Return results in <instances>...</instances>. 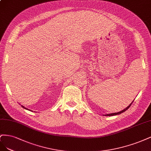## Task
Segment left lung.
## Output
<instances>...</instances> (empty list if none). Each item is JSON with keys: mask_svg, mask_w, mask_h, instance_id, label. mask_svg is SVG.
<instances>
[{"mask_svg": "<svg viewBox=\"0 0 151 151\" xmlns=\"http://www.w3.org/2000/svg\"><path fill=\"white\" fill-rule=\"evenodd\" d=\"M133 101L132 102V103H131L127 107H126L125 109H124L123 110H122V111H119V112H116V113H113V114H106V115H105V116H113V115H119V114H122V113H123V112H124V111H125L126 110H127L130 106H131V105H132V104L133 103Z\"/></svg>", "mask_w": 151, "mask_h": 151, "instance_id": "left-lung-1", "label": "left lung"}]
</instances>
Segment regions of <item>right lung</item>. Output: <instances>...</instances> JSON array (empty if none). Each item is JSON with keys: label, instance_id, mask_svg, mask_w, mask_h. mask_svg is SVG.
I'll use <instances>...</instances> for the list:
<instances>
[{"label": "right lung", "instance_id": "add662e5", "mask_svg": "<svg viewBox=\"0 0 151 151\" xmlns=\"http://www.w3.org/2000/svg\"><path fill=\"white\" fill-rule=\"evenodd\" d=\"M21 106H22V107H23V108H24V109H26V107H24V106H22V105H21Z\"/></svg>", "mask_w": 151, "mask_h": 151}]
</instances>
